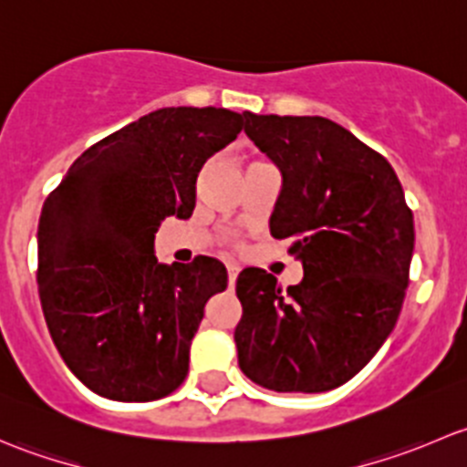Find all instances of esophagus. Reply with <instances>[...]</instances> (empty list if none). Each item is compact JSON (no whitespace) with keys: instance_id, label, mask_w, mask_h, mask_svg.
I'll return each instance as SVG.
<instances>
[{"instance_id":"esophagus-1","label":"esophagus","mask_w":467,"mask_h":467,"mask_svg":"<svg viewBox=\"0 0 467 467\" xmlns=\"http://www.w3.org/2000/svg\"><path fill=\"white\" fill-rule=\"evenodd\" d=\"M237 275H239L237 264H228V282H230V285H234V282H237Z\"/></svg>"}]
</instances>
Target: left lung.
I'll list each match as a JSON object with an SVG mask.
<instances>
[{
    "mask_svg": "<svg viewBox=\"0 0 467 467\" xmlns=\"http://www.w3.org/2000/svg\"><path fill=\"white\" fill-rule=\"evenodd\" d=\"M244 117L248 138L282 171L271 234L289 239L305 277L282 291L262 268L239 273V368L277 393L332 390L373 359L398 323L413 212L389 160L332 119Z\"/></svg>",
    "mask_w": 467,
    "mask_h": 467,
    "instance_id": "1",
    "label": "left lung"
}]
</instances>
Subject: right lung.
I'll list each match as a JSON object with an SVG mask.
<instances>
[{"label": "right lung", "instance_id": "obj_1", "mask_svg": "<svg viewBox=\"0 0 467 467\" xmlns=\"http://www.w3.org/2000/svg\"><path fill=\"white\" fill-rule=\"evenodd\" d=\"M242 129L225 108H160L89 146L47 196L37 294L60 357L94 393L149 402L185 381L228 273L205 255L158 264L153 239L167 216L194 212L201 167Z\"/></svg>", "mask_w": 467, "mask_h": 467}]
</instances>
